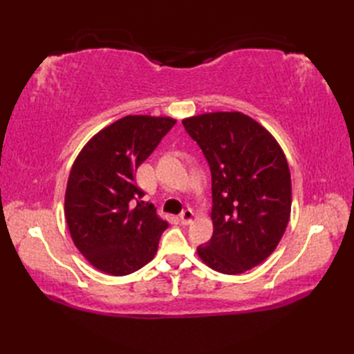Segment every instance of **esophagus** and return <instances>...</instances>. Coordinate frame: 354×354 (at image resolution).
Masks as SVG:
<instances>
[{
    "label": "esophagus",
    "instance_id": "esophagus-1",
    "mask_svg": "<svg viewBox=\"0 0 354 354\" xmlns=\"http://www.w3.org/2000/svg\"><path fill=\"white\" fill-rule=\"evenodd\" d=\"M193 219H194V214H193V212H192L190 208L184 209V212L181 213V216H179V221H181L183 225H190L193 222Z\"/></svg>",
    "mask_w": 354,
    "mask_h": 354
}]
</instances>
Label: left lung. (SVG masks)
<instances>
[{"mask_svg":"<svg viewBox=\"0 0 354 354\" xmlns=\"http://www.w3.org/2000/svg\"><path fill=\"white\" fill-rule=\"evenodd\" d=\"M183 124L212 170L213 236L198 255L217 272L242 274L275 251L288 227V160L272 133L242 112H207Z\"/></svg>","mask_w":354,"mask_h":354,"instance_id":"left-lung-1","label":"left lung"}]
</instances>
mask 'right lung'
Segmentation results:
<instances>
[{
	"instance_id": "add662e5",
	"label": "right lung",
	"mask_w": 354,
	"mask_h": 354,
	"mask_svg": "<svg viewBox=\"0 0 354 354\" xmlns=\"http://www.w3.org/2000/svg\"><path fill=\"white\" fill-rule=\"evenodd\" d=\"M176 120L126 115L80 150L65 190V219L77 250L94 268L122 277L155 257L169 222L140 201L135 171Z\"/></svg>"
}]
</instances>
